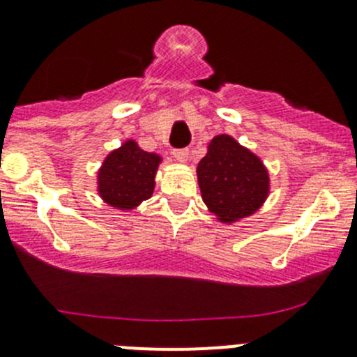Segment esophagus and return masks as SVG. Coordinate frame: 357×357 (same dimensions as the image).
<instances>
[{"instance_id": "esophagus-1", "label": "esophagus", "mask_w": 357, "mask_h": 357, "mask_svg": "<svg viewBox=\"0 0 357 357\" xmlns=\"http://www.w3.org/2000/svg\"><path fill=\"white\" fill-rule=\"evenodd\" d=\"M172 155H174V158L178 160V162L185 163L186 160H188V149H174L172 151Z\"/></svg>"}]
</instances>
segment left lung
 I'll use <instances>...</instances> for the list:
<instances>
[{
  "instance_id": "8db88e82",
  "label": "left lung",
  "mask_w": 357,
  "mask_h": 357,
  "mask_svg": "<svg viewBox=\"0 0 357 357\" xmlns=\"http://www.w3.org/2000/svg\"><path fill=\"white\" fill-rule=\"evenodd\" d=\"M202 201L222 222L255 213L268 195V174L258 156L227 135H218L197 165Z\"/></svg>"
}]
</instances>
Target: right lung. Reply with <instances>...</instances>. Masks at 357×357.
Here are the masks:
<instances>
[{"label":"right lung","instance_id":"1","mask_svg":"<svg viewBox=\"0 0 357 357\" xmlns=\"http://www.w3.org/2000/svg\"><path fill=\"white\" fill-rule=\"evenodd\" d=\"M160 156L146 153L133 140L110 153L99 171V195L119 210H131L155 188Z\"/></svg>","mask_w":357,"mask_h":357}]
</instances>
